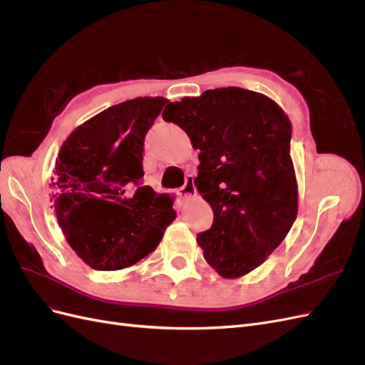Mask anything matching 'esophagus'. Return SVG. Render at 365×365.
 I'll return each mask as SVG.
<instances>
[{
  "mask_svg": "<svg viewBox=\"0 0 365 365\" xmlns=\"http://www.w3.org/2000/svg\"><path fill=\"white\" fill-rule=\"evenodd\" d=\"M178 195H180L181 197H190V196H195V195H196V187H195V182H193L192 176H189V178L185 180V184L181 187Z\"/></svg>",
  "mask_w": 365,
  "mask_h": 365,
  "instance_id": "obj_1",
  "label": "esophagus"
}]
</instances>
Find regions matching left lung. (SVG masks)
I'll return each mask as SVG.
<instances>
[{
    "label": "left lung",
    "mask_w": 365,
    "mask_h": 365,
    "mask_svg": "<svg viewBox=\"0 0 365 365\" xmlns=\"http://www.w3.org/2000/svg\"><path fill=\"white\" fill-rule=\"evenodd\" d=\"M163 118L200 149L195 185L215 215L196 237L204 259L224 279L256 269L298 212L288 115L267 96L228 86L172 102Z\"/></svg>",
    "instance_id": "8db88e82"
}]
</instances>
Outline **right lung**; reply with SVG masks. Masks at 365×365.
I'll return each instance as SVG.
<instances>
[{
  "label": "right lung",
  "mask_w": 365,
  "mask_h": 365,
  "mask_svg": "<svg viewBox=\"0 0 365 365\" xmlns=\"http://www.w3.org/2000/svg\"><path fill=\"white\" fill-rule=\"evenodd\" d=\"M168 103L137 97L77 126L63 141L50 187L68 245L97 271L129 268L155 251L176 217L173 200L143 185V146Z\"/></svg>",
  "instance_id": "obj_1"
}]
</instances>
